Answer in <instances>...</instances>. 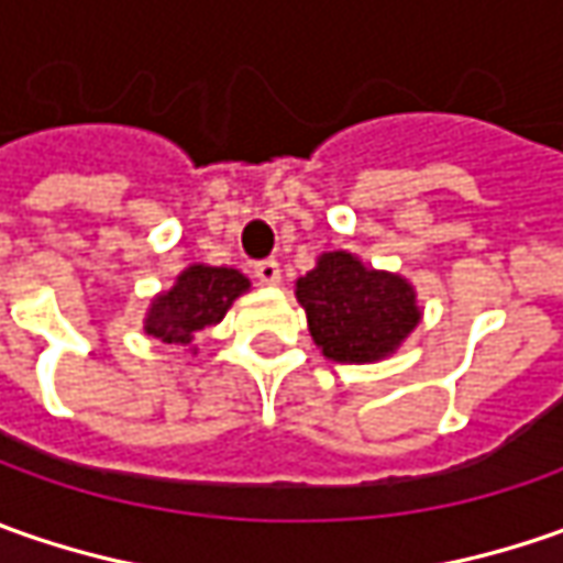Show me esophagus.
Listing matches in <instances>:
<instances>
[{
    "label": "esophagus",
    "instance_id": "esophagus-1",
    "mask_svg": "<svg viewBox=\"0 0 563 563\" xmlns=\"http://www.w3.org/2000/svg\"><path fill=\"white\" fill-rule=\"evenodd\" d=\"M253 275H256L260 285H278V282H282V269H278L275 260H260V263H253Z\"/></svg>",
    "mask_w": 563,
    "mask_h": 563
}]
</instances>
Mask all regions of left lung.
Returning <instances> with one entry per match:
<instances>
[{
	"mask_svg": "<svg viewBox=\"0 0 563 563\" xmlns=\"http://www.w3.org/2000/svg\"><path fill=\"white\" fill-rule=\"evenodd\" d=\"M310 335L338 363L388 357L420 322L413 288L388 272L366 269L351 253H325L297 282Z\"/></svg>",
	"mask_w": 563,
	"mask_h": 563,
	"instance_id": "8db88e82",
	"label": "left lung"
}]
</instances>
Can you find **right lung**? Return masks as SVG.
<instances>
[{
	"label": "right lung",
	"mask_w": 563,
	"mask_h": 563,
	"mask_svg": "<svg viewBox=\"0 0 563 563\" xmlns=\"http://www.w3.org/2000/svg\"><path fill=\"white\" fill-rule=\"evenodd\" d=\"M250 282L225 266H190L178 275L172 291L159 294L146 316V335L163 344H190L197 332L222 322L234 297L247 291Z\"/></svg>",
	"instance_id": "add662e5"
}]
</instances>
